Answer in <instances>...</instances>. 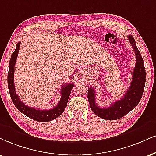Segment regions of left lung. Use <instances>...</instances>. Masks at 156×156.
<instances>
[{"label":"left lung","instance_id":"obj_1","mask_svg":"<svg viewBox=\"0 0 156 156\" xmlns=\"http://www.w3.org/2000/svg\"><path fill=\"white\" fill-rule=\"evenodd\" d=\"M128 38L135 53L136 63L132 75V81L124 97L115 101L108 108H100L95 103V90L92 87H88L87 90V98L92 111L100 118L105 120L113 121L122 118L137 106L143 96L145 84V69L143 59L133 37L129 35Z\"/></svg>","mask_w":156,"mask_h":156}]
</instances>
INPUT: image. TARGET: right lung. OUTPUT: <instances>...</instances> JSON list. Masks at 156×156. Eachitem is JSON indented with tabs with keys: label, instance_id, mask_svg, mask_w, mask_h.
<instances>
[{
	"label": "right lung",
	"instance_id": "right-lung-1",
	"mask_svg": "<svg viewBox=\"0 0 156 156\" xmlns=\"http://www.w3.org/2000/svg\"><path fill=\"white\" fill-rule=\"evenodd\" d=\"M20 45V42L16 44V50L11 55L10 61H9V73H8V87H9L11 100H12L13 104L16 108L25 116H28L29 118L40 122H50V121L56 119L64 111L67 105V102H68L71 91H72V89L74 86V84L69 83L62 86V88L61 90L60 101L58 102L56 106L49 109V110H40V109H36L34 108L29 107L25 105L24 103L21 101L18 95L16 93L14 81H13V79H14V66L16 64Z\"/></svg>",
	"mask_w": 156,
	"mask_h": 156
}]
</instances>
